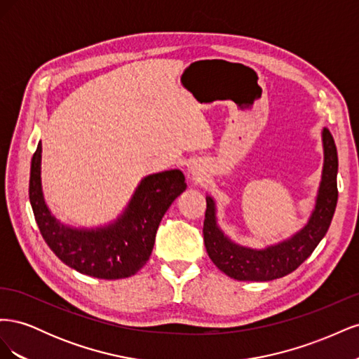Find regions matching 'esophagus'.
I'll list each match as a JSON object with an SVG mask.
<instances>
[{"instance_id":"esophagus-1","label":"esophagus","mask_w":359,"mask_h":359,"mask_svg":"<svg viewBox=\"0 0 359 359\" xmlns=\"http://www.w3.org/2000/svg\"><path fill=\"white\" fill-rule=\"evenodd\" d=\"M191 173H193L194 178H199V177H201V170H199L198 168H193V169H191Z\"/></svg>"}]
</instances>
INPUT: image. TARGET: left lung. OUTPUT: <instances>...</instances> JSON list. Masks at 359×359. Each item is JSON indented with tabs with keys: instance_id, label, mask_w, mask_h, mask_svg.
<instances>
[{
	"instance_id": "left-lung-1",
	"label": "left lung",
	"mask_w": 359,
	"mask_h": 359,
	"mask_svg": "<svg viewBox=\"0 0 359 359\" xmlns=\"http://www.w3.org/2000/svg\"><path fill=\"white\" fill-rule=\"evenodd\" d=\"M323 169L316 205L307 224L287 240L265 248H250L233 243L217 224L215 202L206 196L203 241L206 253L226 276L240 281H269L295 271L328 232L337 206L339 157L328 128L322 130Z\"/></svg>"
}]
</instances>
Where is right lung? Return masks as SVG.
I'll list each match as a JSON object with an SVG mask.
<instances>
[{"label": "right lung", "instance_id": "right-lung-1", "mask_svg": "<svg viewBox=\"0 0 359 359\" xmlns=\"http://www.w3.org/2000/svg\"><path fill=\"white\" fill-rule=\"evenodd\" d=\"M187 189L178 169L145 177L126 210L112 223L72 227L52 215L41 190V142L31 160L29 202L43 240L70 268L104 280L135 276L153 252L156 233L172 202Z\"/></svg>", "mask_w": 359, "mask_h": 359}]
</instances>
